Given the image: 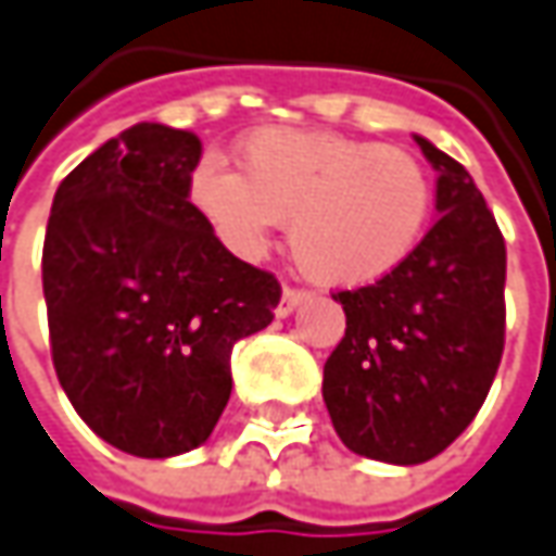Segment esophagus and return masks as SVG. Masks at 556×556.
<instances>
[{
  "instance_id": "esophagus-1",
  "label": "esophagus",
  "mask_w": 556,
  "mask_h": 556,
  "mask_svg": "<svg viewBox=\"0 0 556 556\" xmlns=\"http://www.w3.org/2000/svg\"><path fill=\"white\" fill-rule=\"evenodd\" d=\"M306 300H309V290L306 288H285L281 303H278V315H290V312L296 309L300 303H306Z\"/></svg>"
}]
</instances>
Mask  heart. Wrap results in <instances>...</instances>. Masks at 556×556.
<instances>
[{
    "mask_svg": "<svg viewBox=\"0 0 556 556\" xmlns=\"http://www.w3.org/2000/svg\"><path fill=\"white\" fill-rule=\"evenodd\" d=\"M235 173L203 157L188 194L241 256L263 253L290 219L296 266L328 288H362L399 268L420 244L433 179L415 154L340 132L256 129Z\"/></svg>",
    "mask_w": 556,
    "mask_h": 556,
    "instance_id": "b5f03b06",
    "label": "heart"
}]
</instances>
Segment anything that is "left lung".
Returning a JSON list of instances; mask_svg holds the SVG:
<instances>
[{
	"instance_id": "left-lung-1",
	"label": "left lung",
	"mask_w": 556,
	"mask_h": 556,
	"mask_svg": "<svg viewBox=\"0 0 556 556\" xmlns=\"http://www.w3.org/2000/svg\"><path fill=\"white\" fill-rule=\"evenodd\" d=\"M437 179V225L380 281L337 290L346 333L325 362L343 445L387 464L445 452L482 408L504 353V250L473 176L415 136Z\"/></svg>"
}]
</instances>
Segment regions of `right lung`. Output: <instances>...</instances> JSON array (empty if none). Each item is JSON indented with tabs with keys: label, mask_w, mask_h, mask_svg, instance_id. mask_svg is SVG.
Returning a JSON list of instances; mask_svg holds the SVG:
<instances>
[{
	"label": "right lung",
	"mask_w": 556,
	"mask_h": 556,
	"mask_svg": "<svg viewBox=\"0 0 556 556\" xmlns=\"http://www.w3.org/2000/svg\"><path fill=\"white\" fill-rule=\"evenodd\" d=\"M201 139L139 123L58 185L42 244L54 374L98 437L173 458L213 433L231 346L275 318L281 285L231 256L188 201Z\"/></svg>",
	"instance_id": "1"
}]
</instances>
